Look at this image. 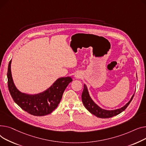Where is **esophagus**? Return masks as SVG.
<instances>
[{
	"instance_id": "34e87169",
	"label": "esophagus",
	"mask_w": 146,
	"mask_h": 146,
	"mask_svg": "<svg viewBox=\"0 0 146 146\" xmlns=\"http://www.w3.org/2000/svg\"><path fill=\"white\" fill-rule=\"evenodd\" d=\"M81 73L77 72V73L75 74V78L76 79H79V78H81Z\"/></svg>"
}]
</instances>
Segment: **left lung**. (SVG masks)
I'll return each instance as SVG.
<instances>
[{"mask_svg":"<svg viewBox=\"0 0 146 146\" xmlns=\"http://www.w3.org/2000/svg\"><path fill=\"white\" fill-rule=\"evenodd\" d=\"M135 93V92H134ZM134 96V94L131 97L130 100L128 101L127 103L122 107L121 108H117L115 110H105L99 107L95 102H94L91 97L90 96V94L87 88V87L86 84H84V90L82 93V101L83 102V104L85 106V107L86 108L88 111L94 114V115H96L97 117L101 118H110L114 116H115L119 114H120L122 113L123 111H124L126 108L128 107V106L130 104L131 101L133 100V98Z\"/></svg>","mask_w":146,"mask_h":146,"instance_id":"left-lung-1","label":"left lung"}]
</instances>
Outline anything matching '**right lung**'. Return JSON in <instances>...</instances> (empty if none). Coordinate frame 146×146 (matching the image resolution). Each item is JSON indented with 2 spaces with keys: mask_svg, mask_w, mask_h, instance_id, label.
Wrapping results in <instances>:
<instances>
[{
  "mask_svg": "<svg viewBox=\"0 0 146 146\" xmlns=\"http://www.w3.org/2000/svg\"><path fill=\"white\" fill-rule=\"evenodd\" d=\"M11 60L7 69V85L13 101L22 110L31 115L43 116L50 114L58 107L63 93L72 79L70 76L58 78L51 86L42 92L29 94L21 92L14 84Z\"/></svg>",
  "mask_w": 146,
  "mask_h": 146,
  "instance_id": "obj_1",
  "label": "right lung"
}]
</instances>
